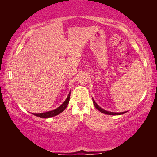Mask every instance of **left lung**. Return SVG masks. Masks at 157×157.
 Wrapping results in <instances>:
<instances>
[{
	"mask_svg": "<svg viewBox=\"0 0 157 157\" xmlns=\"http://www.w3.org/2000/svg\"><path fill=\"white\" fill-rule=\"evenodd\" d=\"M92 100H93V102H94L95 107L96 108L98 111H100V112H102V113H105V114H108V115H121V114H123V113H126V112H127V111H124V112L116 113V112H111V111H106V110L103 109L101 108L100 107H99V106H98V105H97V103L95 102V100H94V99H93V98H92Z\"/></svg>",
	"mask_w": 157,
	"mask_h": 157,
	"instance_id": "1",
	"label": "left lung"
}]
</instances>
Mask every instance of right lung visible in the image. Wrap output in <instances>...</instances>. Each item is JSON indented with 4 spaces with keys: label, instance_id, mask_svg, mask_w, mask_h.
<instances>
[{
    "label": "right lung",
    "instance_id": "1",
    "mask_svg": "<svg viewBox=\"0 0 157 157\" xmlns=\"http://www.w3.org/2000/svg\"><path fill=\"white\" fill-rule=\"evenodd\" d=\"M70 95H71V92L68 94V97L66 98V100L63 102V104L61 106H59V107L58 108L55 109V110L46 111V112L41 113H34V115L36 116L40 117V118H50V117H53V116H55L58 115V114L62 113L63 111H64L65 109L66 108V107H67V105H68V102H69V100H70Z\"/></svg>",
    "mask_w": 157,
    "mask_h": 157
}]
</instances>
